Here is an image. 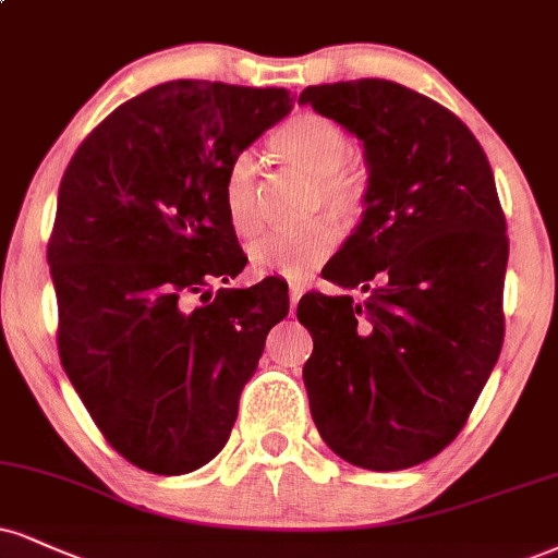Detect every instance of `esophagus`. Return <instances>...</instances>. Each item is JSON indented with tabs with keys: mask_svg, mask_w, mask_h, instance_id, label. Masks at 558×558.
Segmentation results:
<instances>
[{
	"mask_svg": "<svg viewBox=\"0 0 558 558\" xmlns=\"http://www.w3.org/2000/svg\"><path fill=\"white\" fill-rule=\"evenodd\" d=\"M301 293H304V286L301 283H288V299H291V312L296 308Z\"/></svg>",
	"mask_w": 558,
	"mask_h": 558,
	"instance_id": "34e87169",
	"label": "esophagus"
}]
</instances>
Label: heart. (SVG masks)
Segmentation results:
<instances>
[{"label": "heart", "mask_w": 558, "mask_h": 558, "mask_svg": "<svg viewBox=\"0 0 558 558\" xmlns=\"http://www.w3.org/2000/svg\"><path fill=\"white\" fill-rule=\"evenodd\" d=\"M275 158L288 169L306 173L314 184V203H322L335 218L351 220L366 197L364 171L351 160V134L335 119L301 111L272 132ZM226 210L241 236H252L262 226L259 171L252 156H239L226 177ZM335 250V228L327 220H308L296 228L267 231L250 246L252 267L259 275L301 278L325 262Z\"/></svg>", "instance_id": "b5f03b06"}]
</instances>
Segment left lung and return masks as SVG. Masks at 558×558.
<instances>
[{"label": "left lung", "mask_w": 558, "mask_h": 558, "mask_svg": "<svg viewBox=\"0 0 558 558\" xmlns=\"http://www.w3.org/2000/svg\"><path fill=\"white\" fill-rule=\"evenodd\" d=\"M359 137L361 223L325 267L366 299L308 293L304 385L319 436L366 471L439 454L465 426L505 340L507 223L473 132L392 80L308 85L299 96Z\"/></svg>", "instance_id": "left-lung-1"}]
</instances>
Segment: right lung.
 Masks as SVG:
<instances>
[{"label":"right lung","instance_id":"right-lung-1","mask_svg":"<svg viewBox=\"0 0 558 558\" xmlns=\"http://www.w3.org/2000/svg\"><path fill=\"white\" fill-rule=\"evenodd\" d=\"M291 109L286 87L160 83L87 134L59 184V359L106 441L143 471L192 473L226 447L267 332L288 314L278 278L207 286L246 265L228 169Z\"/></svg>","mask_w":558,"mask_h":558}]
</instances>
